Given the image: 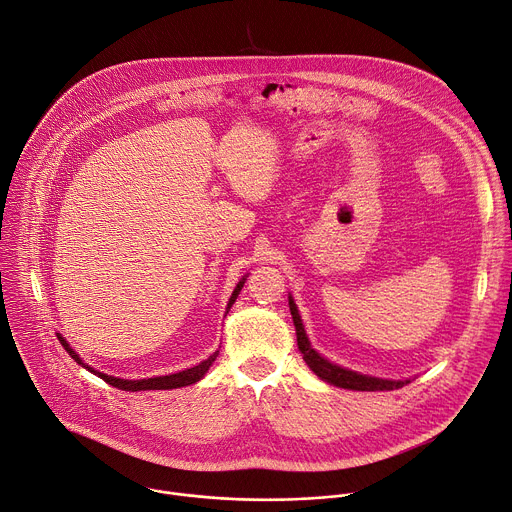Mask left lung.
<instances>
[{
	"label": "left lung",
	"mask_w": 512,
	"mask_h": 512,
	"mask_svg": "<svg viewBox=\"0 0 512 512\" xmlns=\"http://www.w3.org/2000/svg\"><path fill=\"white\" fill-rule=\"evenodd\" d=\"M289 312L291 318H294V326H296V334H298V348L304 354V360L308 367L326 383L340 387V389H352V391H393V389H401L403 385H407L409 381H391V379H377V377H369V375H360L356 371L338 367V364L326 360L324 356H320L304 330L298 306L294 304V298L289 296Z\"/></svg>",
	"instance_id": "obj_1"
}]
</instances>
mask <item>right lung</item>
<instances>
[{
  "mask_svg": "<svg viewBox=\"0 0 512 512\" xmlns=\"http://www.w3.org/2000/svg\"><path fill=\"white\" fill-rule=\"evenodd\" d=\"M245 279H247V275L237 283V287H235V291H233V296H231V300H229V304H227V312L231 310V306L235 304V300H237V296H239V291L243 289V285H245ZM58 340H60V344L64 346V350L75 358V362H79L81 367H85L87 371H91V373H95L97 377H101L105 383H109L111 387H117V389H121V391H166V389H178V387H188V385H194V383H198L204 375H206V371L210 369V364L216 360V356H218V350L214 352V354H210L206 360H202L200 364H196V367H192V369H186V371H180V373H174V375H166V377H154V379H139V381H127V379H117V377H111V375H105V373H99V371H95V369H91L89 364H85L83 360H81V356L70 348V344L58 334Z\"/></svg>",
  "mask_w": 512,
  "mask_h": 512,
  "instance_id": "obj_1",
  "label": "right lung"
}]
</instances>
